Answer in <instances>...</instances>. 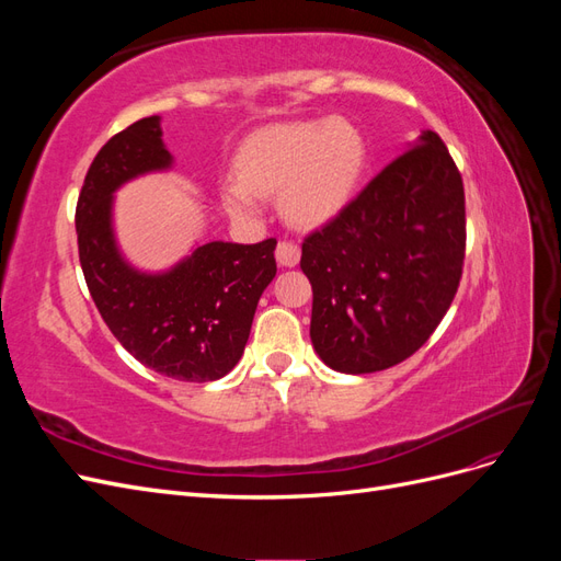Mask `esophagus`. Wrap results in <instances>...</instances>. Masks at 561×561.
<instances>
[{
  "label": "esophagus",
  "instance_id": "esophagus-1",
  "mask_svg": "<svg viewBox=\"0 0 561 561\" xmlns=\"http://www.w3.org/2000/svg\"><path fill=\"white\" fill-rule=\"evenodd\" d=\"M299 257H301V250L297 243L293 241H280L276 245V262L280 266H297L299 264Z\"/></svg>",
  "mask_w": 561,
  "mask_h": 561
}]
</instances>
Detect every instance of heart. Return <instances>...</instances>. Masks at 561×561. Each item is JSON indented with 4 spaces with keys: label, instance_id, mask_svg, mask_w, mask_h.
<instances>
[{
    "label": "heart",
    "instance_id": "heart-1",
    "mask_svg": "<svg viewBox=\"0 0 561 561\" xmlns=\"http://www.w3.org/2000/svg\"><path fill=\"white\" fill-rule=\"evenodd\" d=\"M365 171V140L344 118L278 124L254 130L236 154V173L222 186L233 217L250 219L260 196L280 194V213L304 229L322 227L353 198Z\"/></svg>",
    "mask_w": 561,
    "mask_h": 561
}]
</instances>
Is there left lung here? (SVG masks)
Returning a JSON list of instances; mask_svg holds the SVG:
<instances>
[{
  "label": "left lung",
  "instance_id": "8db88e82",
  "mask_svg": "<svg viewBox=\"0 0 561 561\" xmlns=\"http://www.w3.org/2000/svg\"><path fill=\"white\" fill-rule=\"evenodd\" d=\"M466 194L433 130L301 243L311 342L344 375L410 358L449 311L463 274Z\"/></svg>",
  "mask_w": 561,
  "mask_h": 561
}]
</instances>
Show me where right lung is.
Wrapping results in <instances>:
<instances>
[{
  "label": "right lung",
  "instance_id": "add662e5",
  "mask_svg": "<svg viewBox=\"0 0 561 561\" xmlns=\"http://www.w3.org/2000/svg\"><path fill=\"white\" fill-rule=\"evenodd\" d=\"M159 122L140 118L95 154L77 201L79 262L100 316L135 360L178 381H215L241 360L254 309L276 276V239L198 245L163 274L133 268L114 241L112 194L171 168Z\"/></svg>",
  "mask_w": 561,
  "mask_h": 561
}]
</instances>
